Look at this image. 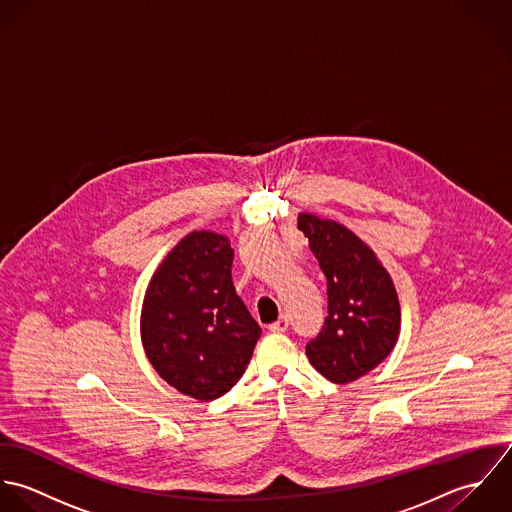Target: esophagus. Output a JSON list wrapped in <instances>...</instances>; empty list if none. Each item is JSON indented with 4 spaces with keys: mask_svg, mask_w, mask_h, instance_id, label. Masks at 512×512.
<instances>
[{
    "mask_svg": "<svg viewBox=\"0 0 512 512\" xmlns=\"http://www.w3.org/2000/svg\"><path fill=\"white\" fill-rule=\"evenodd\" d=\"M287 328H289V316H285V314L279 320H275L273 324H269L271 332H285Z\"/></svg>",
    "mask_w": 512,
    "mask_h": 512,
    "instance_id": "esophagus-1",
    "label": "esophagus"
}]
</instances>
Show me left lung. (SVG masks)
Listing matches in <instances>:
<instances>
[{
  "label": "left lung",
  "mask_w": 512,
  "mask_h": 512,
  "mask_svg": "<svg viewBox=\"0 0 512 512\" xmlns=\"http://www.w3.org/2000/svg\"><path fill=\"white\" fill-rule=\"evenodd\" d=\"M299 229L328 289V316L307 344L308 360L326 380L350 384L394 350L402 328L398 291L374 249L342 223L303 211Z\"/></svg>",
  "instance_id": "1"
}]
</instances>
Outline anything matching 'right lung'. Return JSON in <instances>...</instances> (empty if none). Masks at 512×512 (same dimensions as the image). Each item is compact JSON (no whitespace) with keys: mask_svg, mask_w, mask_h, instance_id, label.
<instances>
[{"mask_svg":"<svg viewBox=\"0 0 512 512\" xmlns=\"http://www.w3.org/2000/svg\"><path fill=\"white\" fill-rule=\"evenodd\" d=\"M231 263L225 235L192 231L162 259L142 301L140 338L152 368L202 402L239 382L261 336L235 293Z\"/></svg>","mask_w":512,"mask_h":512,"instance_id":"obj_1","label":"right lung"}]
</instances>
